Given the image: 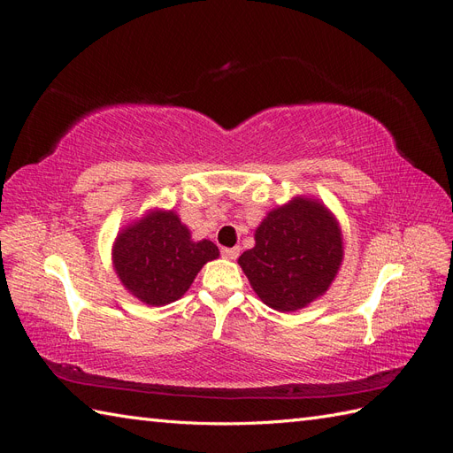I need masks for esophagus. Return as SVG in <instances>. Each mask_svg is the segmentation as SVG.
<instances>
[{
  "mask_svg": "<svg viewBox=\"0 0 453 453\" xmlns=\"http://www.w3.org/2000/svg\"><path fill=\"white\" fill-rule=\"evenodd\" d=\"M221 253H223L225 258L234 260V258H238V255H240V248H223Z\"/></svg>",
  "mask_w": 453,
  "mask_h": 453,
  "instance_id": "1",
  "label": "esophagus"
}]
</instances>
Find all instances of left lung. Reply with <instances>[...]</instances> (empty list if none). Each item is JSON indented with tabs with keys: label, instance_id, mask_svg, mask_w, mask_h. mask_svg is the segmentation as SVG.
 Returning <instances> with one entry per match:
<instances>
[{
	"label": "left lung",
	"instance_id": "obj_1",
	"mask_svg": "<svg viewBox=\"0 0 453 453\" xmlns=\"http://www.w3.org/2000/svg\"><path fill=\"white\" fill-rule=\"evenodd\" d=\"M344 258L334 215L313 198L295 196L255 230V248L238 258L253 291L278 311H296L325 295Z\"/></svg>",
	"mask_w": 453,
	"mask_h": 453
}]
</instances>
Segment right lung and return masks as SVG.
Masks as SVG:
<instances>
[{
  "label": "right lung",
  "instance_id": "right-lung-1",
  "mask_svg": "<svg viewBox=\"0 0 453 453\" xmlns=\"http://www.w3.org/2000/svg\"><path fill=\"white\" fill-rule=\"evenodd\" d=\"M217 257L213 242H193L181 219L162 210L128 225L113 243L119 280L149 306H166L181 298L202 266Z\"/></svg>",
  "mask_w": 453,
  "mask_h": 453
}]
</instances>
